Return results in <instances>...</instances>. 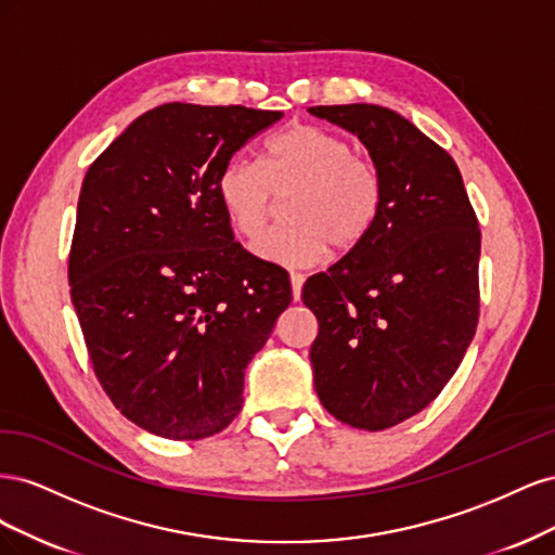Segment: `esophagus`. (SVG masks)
Here are the masks:
<instances>
[{"label": "esophagus", "mask_w": 555, "mask_h": 555, "mask_svg": "<svg viewBox=\"0 0 555 555\" xmlns=\"http://www.w3.org/2000/svg\"><path fill=\"white\" fill-rule=\"evenodd\" d=\"M289 280H292V294H294V300H298V298H300V289H304V282H306V278L300 275V273H292V275H289Z\"/></svg>", "instance_id": "34e87169"}]
</instances>
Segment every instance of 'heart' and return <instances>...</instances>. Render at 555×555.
<instances>
[{"instance_id":"b5f03b06","label":"heart","mask_w":555,"mask_h":555,"mask_svg":"<svg viewBox=\"0 0 555 555\" xmlns=\"http://www.w3.org/2000/svg\"><path fill=\"white\" fill-rule=\"evenodd\" d=\"M217 201L231 229L257 241L287 198V224L255 247L266 261L310 268L331 247L338 255L357 249L382 210V180L371 162L357 155L340 133L298 122L282 129L266 147L263 164L231 157L215 180Z\"/></svg>"}]
</instances>
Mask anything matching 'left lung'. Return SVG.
I'll return each mask as SVG.
<instances>
[{
  "label": "left lung",
  "instance_id": "obj_1",
  "mask_svg": "<svg viewBox=\"0 0 555 555\" xmlns=\"http://www.w3.org/2000/svg\"><path fill=\"white\" fill-rule=\"evenodd\" d=\"M308 111L359 137L382 180L371 236L300 294L319 322L314 391L338 422L384 430L440 396L475 338L477 215L456 162L396 111Z\"/></svg>",
  "mask_w": 555,
  "mask_h": 555
}]
</instances>
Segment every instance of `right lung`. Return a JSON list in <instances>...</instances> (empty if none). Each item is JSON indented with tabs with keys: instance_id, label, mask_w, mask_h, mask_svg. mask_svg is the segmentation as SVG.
<instances>
[{
	"instance_id": "add662e5",
	"label": "right lung",
	"mask_w": 555,
	"mask_h": 555,
	"mask_svg": "<svg viewBox=\"0 0 555 555\" xmlns=\"http://www.w3.org/2000/svg\"><path fill=\"white\" fill-rule=\"evenodd\" d=\"M280 117L164 104L82 180L72 304L106 396L159 438L204 440L236 418L245 367L292 304L287 271L233 241L215 192L222 164Z\"/></svg>"
}]
</instances>
